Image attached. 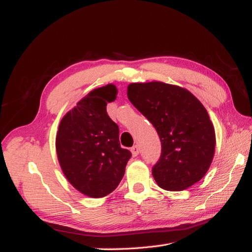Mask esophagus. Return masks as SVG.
I'll use <instances>...</instances> for the list:
<instances>
[{
	"instance_id": "34e87169",
	"label": "esophagus",
	"mask_w": 252,
	"mask_h": 252,
	"mask_svg": "<svg viewBox=\"0 0 252 252\" xmlns=\"http://www.w3.org/2000/svg\"><path fill=\"white\" fill-rule=\"evenodd\" d=\"M131 153H132V156L133 157H136L138 154H140V147L138 146H133L132 148H131Z\"/></svg>"
}]
</instances>
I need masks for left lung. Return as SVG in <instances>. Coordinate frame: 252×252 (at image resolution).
<instances>
[{"label": "left lung", "instance_id": "8db88e82", "mask_svg": "<svg viewBox=\"0 0 252 252\" xmlns=\"http://www.w3.org/2000/svg\"><path fill=\"white\" fill-rule=\"evenodd\" d=\"M127 98L161 142V156L153 168L158 186L179 191L200 181L216 151L215 127L200 101L186 89L159 81L129 84Z\"/></svg>", "mask_w": 252, "mask_h": 252}]
</instances>
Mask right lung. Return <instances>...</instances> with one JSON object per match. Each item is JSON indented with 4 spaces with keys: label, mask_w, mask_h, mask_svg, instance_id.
I'll use <instances>...</instances> for the list:
<instances>
[{
    "label": "right lung",
    "mask_w": 252,
    "mask_h": 252,
    "mask_svg": "<svg viewBox=\"0 0 252 252\" xmlns=\"http://www.w3.org/2000/svg\"><path fill=\"white\" fill-rule=\"evenodd\" d=\"M114 84L95 89L63 117L56 135L61 168L74 189L92 198L114 191L125 175L131 158L121 148L119 126L107 115V103L114 101Z\"/></svg>",
    "instance_id": "1"
}]
</instances>
